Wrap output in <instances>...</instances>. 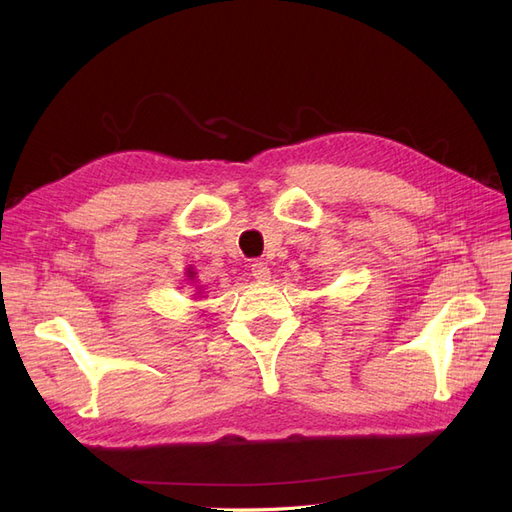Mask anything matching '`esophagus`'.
I'll return each mask as SVG.
<instances>
[{
    "mask_svg": "<svg viewBox=\"0 0 512 512\" xmlns=\"http://www.w3.org/2000/svg\"><path fill=\"white\" fill-rule=\"evenodd\" d=\"M252 275H254V280H258V282H269L271 280V271L267 267V262H254V265H252Z\"/></svg>",
    "mask_w": 512,
    "mask_h": 512,
    "instance_id": "obj_1",
    "label": "esophagus"
}]
</instances>
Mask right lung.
<instances>
[{
    "mask_svg": "<svg viewBox=\"0 0 512 512\" xmlns=\"http://www.w3.org/2000/svg\"><path fill=\"white\" fill-rule=\"evenodd\" d=\"M194 277H196V273H194V271H192V267H190V269H188V280H190V282H194Z\"/></svg>",
    "mask_w": 512,
    "mask_h": 512,
    "instance_id": "1",
    "label": "right lung"
}]
</instances>
